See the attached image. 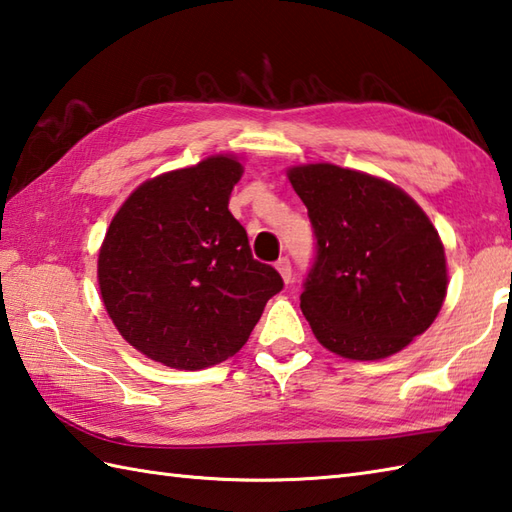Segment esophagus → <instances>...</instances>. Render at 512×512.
Segmentation results:
<instances>
[{
  "instance_id": "34e87169",
  "label": "esophagus",
  "mask_w": 512,
  "mask_h": 512,
  "mask_svg": "<svg viewBox=\"0 0 512 512\" xmlns=\"http://www.w3.org/2000/svg\"><path fill=\"white\" fill-rule=\"evenodd\" d=\"M275 266H277V270H279L281 279H284L286 284H290V281H292V264H290V259H288V257H281Z\"/></svg>"
}]
</instances>
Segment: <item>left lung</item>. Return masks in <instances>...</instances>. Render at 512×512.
I'll list each match as a JSON object with an SVG mask.
<instances>
[{
	"mask_svg": "<svg viewBox=\"0 0 512 512\" xmlns=\"http://www.w3.org/2000/svg\"><path fill=\"white\" fill-rule=\"evenodd\" d=\"M308 209L317 255L301 310L323 347L378 361L436 321L447 259L431 220L396 184L328 162L288 169Z\"/></svg>",
	"mask_w": 512,
	"mask_h": 512,
	"instance_id": "left-lung-1",
	"label": "left lung"
}]
</instances>
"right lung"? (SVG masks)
Wrapping results in <instances>:
<instances>
[{
    "label": "right lung",
    "instance_id": "right-lung-1",
    "mask_svg": "<svg viewBox=\"0 0 512 512\" xmlns=\"http://www.w3.org/2000/svg\"><path fill=\"white\" fill-rule=\"evenodd\" d=\"M233 156L162 173L129 195L99 253L105 310L123 339L156 363L204 369L237 354L284 288L253 259L228 211L242 178Z\"/></svg>",
    "mask_w": 512,
    "mask_h": 512
}]
</instances>
